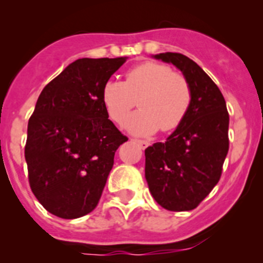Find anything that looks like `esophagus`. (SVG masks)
Listing matches in <instances>:
<instances>
[{"label":"esophagus","mask_w":263,"mask_h":263,"mask_svg":"<svg viewBox=\"0 0 263 263\" xmlns=\"http://www.w3.org/2000/svg\"><path fill=\"white\" fill-rule=\"evenodd\" d=\"M134 141L136 142V144L139 145V146L141 147V148H146V147L148 146V145H150V142L146 141V140H136V139H135Z\"/></svg>","instance_id":"1"}]
</instances>
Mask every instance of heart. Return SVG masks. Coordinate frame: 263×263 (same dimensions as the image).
<instances>
[{"label": "heart", "instance_id": "heart-1", "mask_svg": "<svg viewBox=\"0 0 263 263\" xmlns=\"http://www.w3.org/2000/svg\"><path fill=\"white\" fill-rule=\"evenodd\" d=\"M103 103L112 121L122 124L137 100L141 109L127 121L129 132L148 136L158 131H174L188 116L192 87L184 75L168 65L142 62L129 68L126 80H108L103 86Z\"/></svg>", "mask_w": 263, "mask_h": 263}]
</instances>
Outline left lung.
Instances as JSON below:
<instances>
[{
	"label": "left lung",
	"instance_id": "obj_1",
	"mask_svg": "<svg viewBox=\"0 0 263 263\" xmlns=\"http://www.w3.org/2000/svg\"><path fill=\"white\" fill-rule=\"evenodd\" d=\"M155 58L182 71L192 87V105L165 142L145 150V177L151 195L169 211L197 208L220 181L229 150V113L217 85L191 58L165 52Z\"/></svg>",
	"mask_w": 263,
	"mask_h": 263
}]
</instances>
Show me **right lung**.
I'll return each instance as SVG.
<instances>
[{
    "label": "right lung",
    "instance_id": "add662e5",
    "mask_svg": "<svg viewBox=\"0 0 263 263\" xmlns=\"http://www.w3.org/2000/svg\"><path fill=\"white\" fill-rule=\"evenodd\" d=\"M126 57L80 58L44 86L29 118L28 178L36 200L62 219L97 208L115 154L127 137L103 103L104 84Z\"/></svg>",
    "mask_w": 263,
    "mask_h": 263
}]
</instances>
